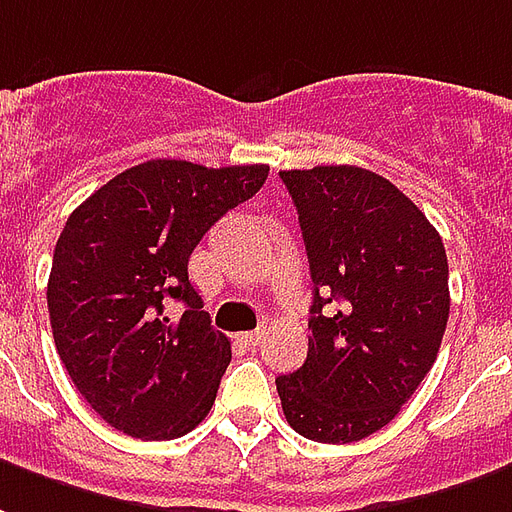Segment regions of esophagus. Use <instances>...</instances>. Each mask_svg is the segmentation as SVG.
<instances>
[{"label":"esophagus","mask_w":512,"mask_h":512,"mask_svg":"<svg viewBox=\"0 0 512 512\" xmlns=\"http://www.w3.org/2000/svg\"><path fill=\"white\" fill-rule=\"evenodd\" d=\"M238 339H241L246 347H257V344H263V339H266V331H263V328H257V331H246L241 333Z\"/></svg>","instance_id":"34e87169"}]
</instances>
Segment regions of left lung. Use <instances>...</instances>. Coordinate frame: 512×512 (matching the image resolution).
I'll list each match as a JSON object with an SVG mask.
<instances>
[{
  "mask_svg": "<svg viewBox=\"0 0 512 512\" xmlns=\"http://www.w3.org/2000/svg\"><path fill=\"white\" fill-rule=\"evenodd\" d=\"M314 298L304 366L276 377L301 437L347 445L388 426L437 361L448 255L399 187L355 165L282 170Z\"/></svg>",
  "mask_w": 512,
  "mask_h": 512,
  "instance_id": "left-lung-1",
  "label": "left lung"
}]
</instances>
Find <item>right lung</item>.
<instances>
[{"label":"right lung","mask_w":512,"mask_h":512,"mask_svg":"<svg viewBox=\"0 0 512 512\" xmlns=\"http://www.w3.org/2000/svg\"><path fill=\"white\" fill-rule=\"evenodd\" d=\"M266 179L268 165L149 160L70 214L48 276L51 331L73 385L113 429L176 439L208 415L230 342L203 312L189 255ZM170 300L185 304L176 321Z\"/></svg>","instance_id":"right-lung-1"}]
</instances>
